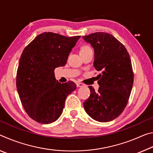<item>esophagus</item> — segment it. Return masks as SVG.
<instances>
[{
    "mask_svg": "<svg viewBox=\"0 0 153 153\" xmlns=\"http://www.w3.org/2000/svg\"><path fill=\"white\" fill-rule=\"evenodd\" d=\"M76 85H77V87H78V88H79V87H83L84 86V84H82V83H80V82H77V84H76Z\"/></svg>",
    "mask_w": 153,
    "mask_h": 153,
    "instance_id": "34e87169",
    "label": "esophagus"
}]
</instances>
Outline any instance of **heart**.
I'll use <instances>...</instances> for the list:
<instances>
[{"label": "heart", "mask_w": 153, "mask_h": 153, "mask_svg": "<svg viewBox=\"0 0 153 153\" xmlns=\"http://www.w3.org/2000/svg\"><path fill=\"white\" fill-rule=\"evenodd\" d=\"M87 48H90L89 46H84V47H83L82 48V50L81 51H83V50H85V49H87Z\"/></svg>", "instance_id": "heart-1"}]
</instances>
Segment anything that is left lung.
<instances>
[{
  "label": "left lung",
  "instance_id": "1",
  "mask_svg": "<svg viewBox=\"0 0 153 153\" xmlns=\"http://www.w3.org/2000/svg\"><path fill=\"white\" fill-rule=\"evenodd\" d=\"M94 51V67L101 71L99 88L90 90L84 102L88 115L99 122H108L121 115L128 104L132 89L134 74L128 52L122 44L110 33L95 32L83 36Z\"/></svg>",
  "mask_w": 153,
  "mask_h": 153
}]
</instances>
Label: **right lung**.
<instances>
[{
  "instance_id": "right-lung-1",
  "label": "right lung",
  "mask_w": 153,
  "mask_h": 153,
  "mask_svg": "<svg viewBox=\"0 0 153 153\" xmlns=\"http://www.w3.org/2000/svg\"><path fill=\"white\" fill-rule=\"evenodd\" d=\"M79 38L44 32L22 52L17 71V90L25 112L38 123L48 124L57 120L67 97L76 89L73 82H59L54 71L66 64Z\"/></svg>"
}]
</instances>
